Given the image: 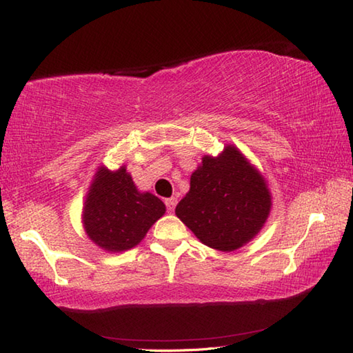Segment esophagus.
Instances as JSON below:
<instances>
[{
  "label": "esophagus",
  "instance_id": "esophagus-1",
  "mask_svg": "<svg viewBox=\"0 0 353 353\" xmlns=\"http://www.w3.org/2000/svg\"><path fill=\"white\" fill-rule=\"evenodd\" d=\"M176 203H177V199L176 197L165 199V205H166V210H168V213H172V211H174Z\"/></svg>",
  "mask_w": 353,
  "mask_h": 353
}]
</instances>
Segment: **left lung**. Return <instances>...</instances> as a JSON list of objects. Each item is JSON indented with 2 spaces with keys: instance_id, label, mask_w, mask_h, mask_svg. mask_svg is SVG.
<instances>
[{
  "instance_id": "left-lung-1",
  "label": "left lung",
  "mask_w": 353,
  "mask_h": 353,
  "mask_svg": "<svg viewBox=\"0 0 353 353\" xmlns=\"http://www.w3.org/2000/svg\"><path fill=\"white\" fill-rule=\"evenodd\" d=\"M270 207L264 179L234 146H227L219 157L202 159L176 216L205 245L233 252L258 234Z\"/></svg>"
}]
</instances>
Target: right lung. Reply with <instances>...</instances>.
<instances>
[{"label":"right lung","mask_w":353,"mask_h":353,"mask_svg":"<svg viewBox=\"0 0 353 353\" xmlns=\"http://www.w3.org/2000/svg\"><path fill=\"white\" fill-rule=\"evenodd\" d=\"M165 203L151 193H139L125 166L100 168L89 190L83 221L89 238L108 252H125L145 238L163 216Z\"/></svg>","instance_id":"obj_1"}]
</instances>
